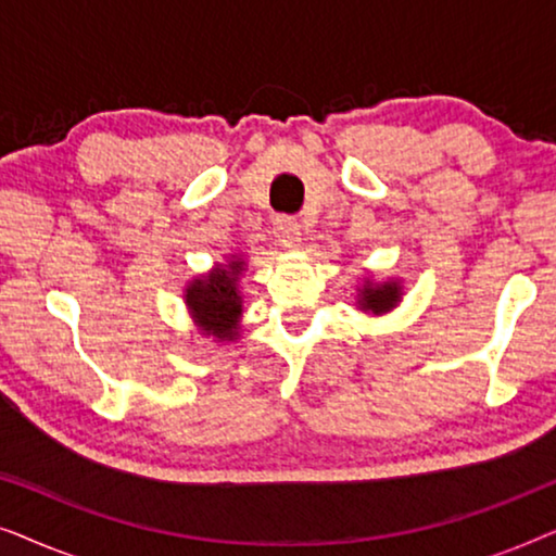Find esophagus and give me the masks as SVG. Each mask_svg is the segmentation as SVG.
<instances>
[{"label": "esophagus", "mask_w": 556, "mask_h": 556, "mask_svg": "<svg viewBox=\"0 0 556 556\" xmlns=\"http://www.w3.org/2000/svg\"><path fill=\"white\" fill-rule=\"evenodd\" d=\"M273 230H276L278 240L288 248L299 245V242H301V225H299V219H295V217H278Z\"/></svg>", "instance_id": "34e87169"}]
</instances>
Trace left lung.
Segmentation results:
<instances>
[{
  "label": "left lung",
  "instance_id": "1",
  "mask_svg": "<svg viewBox=\"0 0 556 556\" xmlns=\"http://www.w3.org/2000/svg\"><path fill=\"white\" fill-rule=\"evenodd\" d=\"M400 301V288L397 283H384V286H364L362 291V301L359 306L367 308V311H387L392 308L394 303Z\"/></svg>",
  "mask_w": 556,
  "mask_h": 556
}]
</instances>
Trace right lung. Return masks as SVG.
Wrapping results in <instances>:
<instances>
[{"label": "right lung", "mask_w": 556, "mask_h": 556, "mask_svg": "<svg viewBox=\"0 0 556 556\" xmlns=\"http://www.w3.org/2000/svg\"><path fill=\"white\" fill-rule=\"evenodd\" d=\"M242 273V261H230L219 265L210 276L197 278L187 288V306L192 308L197 321L204 331L217 339L238 337V318L242 314V301L238 293V278Z\"/></svg>", "instance_id": "obj_1"}]
</instances>
